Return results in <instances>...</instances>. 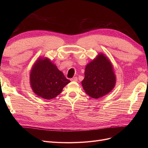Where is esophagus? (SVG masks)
Instances as JSON below:
<instances>
[{"label": "esophagus", "instance_id": "1", "mask_svg": "<svg viewBox=\"0 0 148 148\" xmlns=\"http://www.w3.org/2000/svg\"><path fill=\"white\" fill-rule=\"evenodd\" d=\"M70 80H71V82H77L78 81V78L77 77H75L72 78H71Z\"/></svg>", "mask_w": 148, "mask_h": 148}]
</instances>
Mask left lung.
Wrapping results in <instances>:
<instances>
[{"label": "left lung", "mask_w": 148, "mask_h": 148, "mask_svg": "<svg viewBox=\"0 0 148 148\" xmlns=\"http://www.w3.org/2000/svg\"><path fill=\"white\" fill-rule=\"evenodd\" d=\"M82 84L89 96L98 99L110 92L115 84V75L112 65L104 54H99L88 64Z\"/></svg>", "instance_id": "1"}]
</instances>
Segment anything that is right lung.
I'll return each mask as SVG.
<instances>
[{
  "label": "right lung",
  "instance_id": "add662e5",
  "mask_svg": "<svg viewBox=\"0 0 148 148\" xmlns=\"http://www.w3.org/2000/svg\"><path fill=\"white\" fill-rule=\"evenodd\" d=\"M70 82L64 73L47 58L39 59L30 73V83L33 91L46 99L56 97Z\"/></svg>",
  "mask_w": 148,
  "mask_h": 148
}]
</instances>
